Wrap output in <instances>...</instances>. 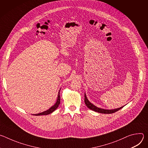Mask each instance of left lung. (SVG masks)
<instances>
[{
    "label": "left lung",
    "mask_w": 148,
    "mask_h": 148,
    "mask_svg": "<svg viewBox=\"0 0 148 148\" xmlns=\"http://www.w3.org/2000/svg\"><path fill=\"white\" fill-rule=\"evenodd\" d=\"M84 102H85V103L86 105H87V107L91 110H93L95 112H99V113H102V114H112V113H114L118 111H119L120 109L122 108L123 107L119 108H117V109H115V110H104V109H101V108H98L97 107H95V105H94L92 103H91L87 99V97H86V94H84Z\"/></svg>",
    "instance_id": "8db88e82"
}]
</instances>
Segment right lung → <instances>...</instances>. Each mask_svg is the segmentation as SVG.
<instances>
[{
  "instance_id": "add662e5",
  "label": "right lung",
  "mask_w": 148,
  "mask_h": 148,
  "mask_svg": "<svg viewBox=\"0 0 148 148\" xmlns=\"http://www.w3.org/2000/svg\"><path fill=\"white\" fill-rule=\"evenodd\" d=\"M60 103V91L58 92V97H57V102L56 103L53 105V107H51L49 110L46 111H44L43 112H41V113H39V114H34L35 116H38V115H48V114H50L51 113H52L53 111H54L58 107L59 104Z\"/></svg>"
}]
</instances>
